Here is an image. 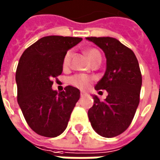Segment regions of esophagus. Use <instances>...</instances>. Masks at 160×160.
<instances>
[{"label": "esophagus", "instance_id": "1", "mask_svg": "<svg viewBox=\"0 0 160 160\" xmlns=\"http://www.w3.org/2000/svg\"><path fill=\"white\" fill-rule=\"evenodd\" d=\"M85 93L84 92H80V96H84Z\"/></svg>", "mask_w": 160, "mask_h": 160}]
</instances>
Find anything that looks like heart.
I'll list each match as a JSON object with an SVG mask.
<instances>
[{
	"label": "heart",
	"mask_w": 160,
	"mask_h": 160,
	"mask_svg": "<svg viewBox=\"0 0 160 160\" xmlns=\"http://www.w3.org/2000/svg\"><path fill=\"white\" fill-rule=\"evenodd\" d=\"M86 55L88 58L91 63L96 61L98 59H101V54L96 49H88L86 51ZM72 57V52H67L66 55L64 56L63 58V67L64 68H67L69 65H70V60H71ZM70 84L74 86L76 88L80 89H86L90 84L91 82V78L88 76L84 75V74H76V75L72 76L69 80Z\"/></svg>",
	"instance_id": "1"
}]
</instances>
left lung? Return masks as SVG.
Returning <instances> with one entry per match:
<instances>
[{
    "label": "left lung",
    "mask_w": 160,
    "mask_h": 160,
    "mask_svg": "<svg viewBox=\"0 0 160 160\" xmlns=\"http://www.w3.org/2000/svg\"><path fill=\"white\" fill-rule=\"evenodd\" d=\"M102 49L106 57V71L96 84V90H107L108 96L100 101L93 95L89 121L102 137L113 138L130 126L139 104L142 75L134 52L117 38L110 37L86 38Z\"/></svg>",
    "instance_id": "8db88e82"
}]
</instances>
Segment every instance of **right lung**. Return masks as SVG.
<instances>
[{
	"mask_svg": "<svg viewBox=\"0 0 160 160\" xmlns=\"http://www.w3.org/2000/svg\"><path fill=\"white\" fill-rule=\"evenodd\" d=\"M81 38L48 36L38 39L21 56L16 72L17 102L31 130L56 138L66 130L79 101L80 90L67 86L62 92L52 88L53 78L63 71V58Z\"/></svg>",
	"mask_w": 160,
	"mask_h": 160,
	"instance_id": "right-lung-1",
	"label": "right lung"
}]
</instances>
